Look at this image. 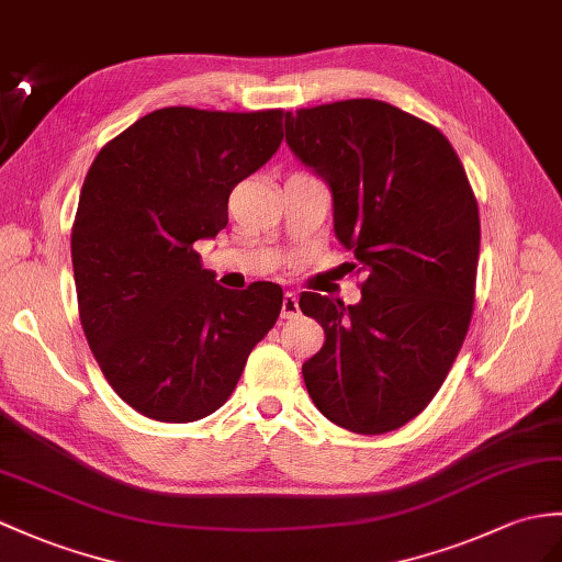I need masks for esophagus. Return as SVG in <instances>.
<instances>
[{
    "mask_svg": "<svg viewBox=\"0 0 562 562\" xmlns=\"http://www.w3.org/2000/svg\"><path fill=\"white\" fill-rule=\"evenodd\" d=\"M299 316V296L294 292H286L282 296V318Z\"/></svg>",
    "mask_w": 562,
    "mask_h": 562,
    "instance_id": "obj_1",
    "label": "esophagus"
}]
</instances>
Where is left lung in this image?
Here are the masks:
<instances>
[{"mask_svg": "<svg viewBox=\"0 0 562 562\" xmlns=\"http://www.w3.org/2000/svg\"><path fill=\"white\" fill-rule=\"evenodd\" d=\"M286 146L333 191L361 302L304 292L325 342L304 367L323 416L381 436L419 416L458 359L476 294V195L450 140L369 98L286 112Z\"/></svg>", "mask_w": 562, "mask_h": 562, "instance_id": "1", "label": "left lung"}]
</instances>
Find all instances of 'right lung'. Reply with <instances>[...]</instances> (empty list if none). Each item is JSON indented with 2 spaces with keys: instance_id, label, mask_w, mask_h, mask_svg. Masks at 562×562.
<instances>
[{
  "instance_id": "right-lung-1",
  "label": "right lung",
  "mask_w": 562,
  "mask_h": 562,
  "mask_svg": "<svg viewBox=\"0 0 562 562\" xmlns=\"http://www.w3.org/2000/svg\"><path fill=\"white\" fill-rule=\"evenodd\" d=\"M282 116L162 108L88 169L71 227L78 316L102 375L148 419L220 409L280 316V284L225 290L193 244L227 227L229 193L276 155Z\"/></svg>"
}]
</instances>
